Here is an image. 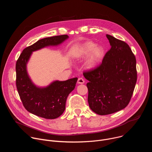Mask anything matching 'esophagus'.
<instances>
[{
    "instance_id": "esophagus-1",
    "label": "esophagus",
    "mask_w": 152,
    "mask_h": 152,
    "mask_svg": "<svg viewBox=\"0 0 152 152\" xmlns=\"http://www.w3.org/2000/svg\"><path fill=\"white\" fill-rule=\"evenodd\" d=\"M77 83H78L79 84H83V83H85V80H84V79H83V78L79 77V78L78 79V80H77Z\"/></svg>"
}]
</instances>
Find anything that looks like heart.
<instances>
[{"label":"heart","mask_w":152,"mask_h":152,"mask_svg":"<svg viewBox=\"0 0 152 152\" xmlns=\"http://www.w3.org/2000/svg\"><path fill=\"white\" fill-rule=\"evenodd\" d=\"M106 54L105 49L103 46L97 45L93 41H87L81 45L76 53L77 58L87 56L85 64L86 68L94 69L102 62Z\"/></svg>","instance_id":"obj_1"}]
</instances>
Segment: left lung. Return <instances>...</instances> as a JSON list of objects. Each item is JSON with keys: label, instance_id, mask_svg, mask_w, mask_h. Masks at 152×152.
Listing matches in <instances>:
<instances>
[{"label": "left lung", "instance_id": "8db88e82", "mask_svg": "<svg viewBox=\"0 0 152 152\" xmlns=\"http://www.w3.org/2000/svg\"><path fill=\"white\" fill-rule=\"evenodd\" d=\"M111 46L99 67L83 75L89 82L88 102L95 113L108 115L129 104L136 85V58L124 41L106 35Z\"/></svg>", "mask_w": 152, "mask_h": 152}]
</instances>
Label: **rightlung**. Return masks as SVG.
<instances>
[{
	"mask_svg": "<svg viewBox=\"0 0 152 152\" xmlns=\"http://www.w3.org/2000/svg\"><path fill=\"white\" fill-rule=\"evenodd\" d=\"M69 38L67 35L41 39L25 48L15 65L16 86L25 109L29 113L46 119H55L66 109L69 94L75 89L77 77L65 81L55 80L46 87H38L32 82L26 69L33 52L47 46H58Z\"/></svg>",
	"mask_w": 152,
	"mask_h": 152,
	"instance_id": "add662e5",
	"label": "right lung"
}]
</instances>
